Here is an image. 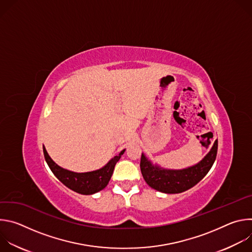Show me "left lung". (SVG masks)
<instances>
[{"label":"left lung","instance_id":"8db88e82","mask_svg":"<svg viewBox=\"0 0 252 252\" xmlns=\"http://www.w3.org/2000/svg\"><path fill=\"white\" fill-rule=\"evenodd\" d=\"M218 139L207 156L196 165L183 170H166L154 166L146 157L141 155L140 171L146 183L158 191L164 193H179L186 191L207 174L218 155Z\"/></svg>","mask_w":252,"mask_h":252}]
</instances>
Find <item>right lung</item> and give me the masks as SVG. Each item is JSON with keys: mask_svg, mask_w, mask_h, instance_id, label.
I'll use <instances>...</instances> for the list:
<instances>
[{"mask_svg": "<svg viewBox=\"0 0 252 252\" xmlns=\"http://www.w3.org/2000/svg\"><path fill=\"white\" fill-rule=\"evenodd\" d=\"M43 151L45 159L49 167L61 183H63L66 188L78 193L93 194L103 189L107 186V184H109L114 172L115 165L120 160L126 150L122 151L119 156H116L102 168L85 173H77L62 168L57 163H55L53 159L49 157L45 147H43Z\"/></svg>", "mask_w": 252, "mask_h": 252, "instance_id": "obj_1", "label": "right lung"}]
</instances>
